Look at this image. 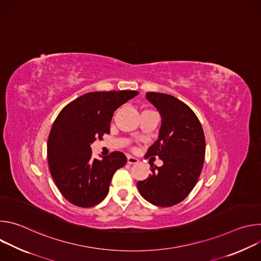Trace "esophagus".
<instances>
[{
  "label": "esophagus",
  "instance_id": "obj_1",
  "mask_svg": "<svg viewBox=\"0 0 261 261\" xmlns=\"http://www.w3.org/2000/svg\"><path fill=\"white\" fill-rule=\"evenodd\" d=\"M127 163L128 164H136V163H138V159L137 158H134V157H132V156H128V158H127Z\"/></svg>",
  "mask_w": 261,
  "mask_h": 261
}]
</instances>
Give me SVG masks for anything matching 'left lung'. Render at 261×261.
Here are the masks:
<instances>
[{"instance_id":"1","label":"left lung","mask_w":261,"mask_h":261,"mask_svg":"<svg viewBox=\"0 0 261 261\" xmlns=\"http://www.w3.org/2000/svg\"><path fill=\"white\" fill-rule=\"evenodd\" d=\"M146 99L159 110L162 125L158 140L145 156H158L163 165H151L152 174L139 180L137 188L148 202L171 206L187 197L198 180L205 154L204 133L194 111L177 98L148 92Z\"/></svg>"}]
</instances>
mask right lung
Masks as SVG:
<instances>
[{"instance_id":"right-lung-1","label":"right lung","mask_w":261,"mask_h":261,"mask_svg":"<svg viewBox=\"0 0 261 261\" xmlns=\"http://www.w3.org/2000/svg\"><path fill=\"white\" fill-rule=\"evenodd\" d=\"M137 94L127 90L85 94L66 105L54 122L47 141L49 171L72 204L91 207L101 202L113 175L127 163L122 152L94 159L91 144L109 134L115 111Z\"/></svg>"}]
</instances>
